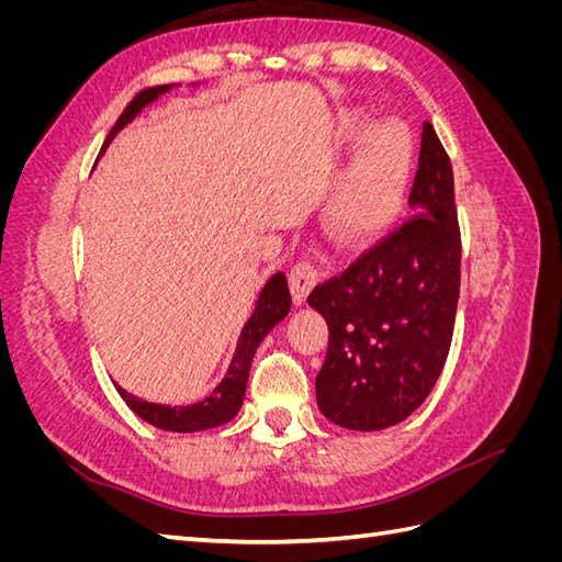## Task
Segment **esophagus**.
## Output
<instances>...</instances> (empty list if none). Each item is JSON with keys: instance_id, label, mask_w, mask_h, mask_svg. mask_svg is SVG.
<instances>
[{"instance_id": "esophagus-1", "label": "esophagus", "mask_w": 562, "mask_h": 562, "mask_svg": "<svg viewBox=\"0 0 562 562\" xmlns=\"http://www.w3.org/2000/svg\"><path fill=\"white\" fill-rule=\"evenodd\" d=\"M318 277H321V271L312 260H302L291 269V274H288V283H291V293H293L295 304L307 302L310 293L314 291V285L318 283Z\"/></svg>"}]
</instances>
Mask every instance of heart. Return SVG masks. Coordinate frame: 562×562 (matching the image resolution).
<instances>
[{"instance_id":"heart-1","label":"heart","mask_w":562,"mask_h":562,"mask_svg":"<svg viewBox=\"0 0 562 562\" xmlns=\"http://www.w3.org/2000/svg\"><path fill=\"white\" fill-rule=\"evenodd\" d=\"M407 168L411 138L401 124L389 122L366 133L328 203L330 223L345 241L370 239L391 223L405 192Z\"/></svg>"}]
</instances>
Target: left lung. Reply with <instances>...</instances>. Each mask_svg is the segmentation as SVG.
I'll return each instance as SVG.
<instances>
[{
  "label": "left lung",
  "instance_id": "obj_1",
  "mask_svg": "<svg viewBox=\"0 0 562 562\" xmlns=\"http://www.w3.org/2000/svg\"><path fill=\"white\" fill-rule=\"evenodd\" d=\"M407 201L415 213L398 229L307 297L328 323L316 403L345 429L380 431L415 413L450 351L462 236L452 164L429 122Z\"/></svg>",
  "mask_w": 562,
  "mask_h": 562
}]
</instances>
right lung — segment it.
<instances>
[{
	"label": "right lung",
	"mask_w": 562,
	"mask_h": 562,
	"mask_svg": "<svg viewBox=\"0 0 562 562\" xmlns=\"http://www.w3.org/2000/svg\"><path fill=\"white\" fill-rule=\"evenodd\" d=\"M168 89H171V83H164V87H151V89H145L135 95L126 105V110L122 112V116L116 119V124L112 126L110 135L105 138L103 149L112 143V138L119 131H122L128 122H133L135 114H138L145 105H149L151 100H157L161 93H166ZM288 312H291V291H288L285 274H274L262 288L258 304H255V312L241 330L239 345H236L234 359L229 363L225 380L220 382L213 389V394L203 401L192 403V405H173V407L161 405V403H147L138 396L128 394V391H124L116 384L119 396L126 401V405L135 415L143 417L147 424H151V427L164 429V431L192 434V431L220 427V424L234 419L236 413H239V407L244 403V394H246L252 356H255V351H258L265 335L274 328L279 321H283L288 316Z\"/></svg>",
	"instance_id": "right-lung-1"
}]
</instances>
